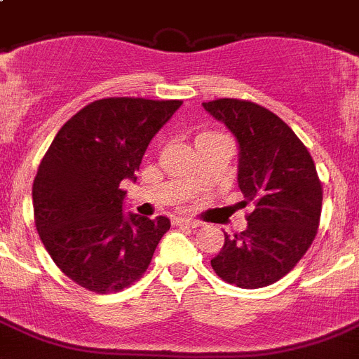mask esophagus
I'll return each mask as SVG.
<instances>
[{
  "label": "esophagus",
  "mask_w": 359,
  "mask_h": 359,
  "mask_svg": "<svg viewBox=\"0 0 359 359\" xmlns=\"http://www.w3.org/2000/svg\"><path fill=\"white\" fill-rule=\"evenodd\" d=\"M173 222H175L177 226H186V227H198V226H201V222H198V220H193V218H184V217H177Z\"/></svg>",
  "instance_id": "obj_1"
}]
</instances>
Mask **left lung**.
Here are the masks:
<instances>
[{
    "label": "left lung",
    "mask_w": 359,
    "mask_h": 359,
    "mask_svg": "<svg viewBox=\"0 0 359 359\" xmlns=\"http://www.w3.org/2000/svg\"><path fill=\"white\" fill-rule=\"evenodd\" d=\"M238 144V188L253 211L245 231L224 233L215 273L242 289L278 282L307 253L322 213V184L304 142L267 108L240 99L202 102Z\"/></svg>",
    "instance_id": "left-lung-1"
}]
</instances>
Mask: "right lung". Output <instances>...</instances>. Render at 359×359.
<instances>
[{
  "label": "right lung",
  "instance_id": "right-lung-1",
  "mask_svg": "<svg viewBox=\"0 0 359 359\" xmlns=\"http://www.w3.org/2000/svg\"><path fill=\"white\" fill-rule=\"evenodd\" d=\"M182 101L110 97L65 123L32 186L37 233L55 266L81 287L114 292L148 269L168 217L124 213L121 182L133 180L146 148Z\"/></svg>",
  "mask_w": 359,
  "mask_h": 359
}]
</instances>
